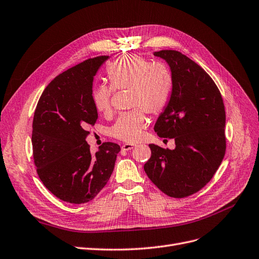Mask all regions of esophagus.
<instances>
[{
	"label": "esophagus",
	"instance_id": "34e87169",
	"mask_svg": "<svg viewBox=\"0 0 259 259\" xmlns=\"http://www.w3.org/2000/svg\"><path fill=\"white\" fill-rule=\"evenodd\" d=\"M134 147H136V145H132V144H123V145L121 146V150L128 151V150L133 149Z\"/></svg>",
	"mask_w": 259,
	"mask_h": 259
}]
</instances>
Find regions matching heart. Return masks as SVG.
Wrapping results in <instances>:
<instances>
[{"label": "heart", "instance_id": "1", "mask_svg": "<svg viewBox=\"0 0 259 259\" xmlns=\"http://www.w3.org/2000/svg\"><path fill=\"white\" fill-rule=\"evenodd\" d=\"M110 87L100 84L93 88L91 100L97 112L109 114L114 91L129 90V108H136L121 114L111 136L126 143L137 142L147 123L145 112L157 115L165 110L172 92V76L162 63H151L142 56L129 54L115 59L107 66Z\"/></svg>", "mask_w": 259, "mask_h": 259}]
</instances>
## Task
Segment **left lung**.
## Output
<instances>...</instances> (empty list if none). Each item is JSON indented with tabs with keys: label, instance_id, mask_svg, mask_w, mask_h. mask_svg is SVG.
I'll list each match as a JSON object with an SVG mask.
<instances>
[{
	"label": "left lung",
	"instance_id": "left-lung-1",
	"mask_svg": "<svg viewBox=\"0 0 259 259\" xmlns=\"http://www.w3.org/2000/svg\"><path fill=\"white\" fill-rule=\"evenodd\" d=\"M169 64L172 92L154 131L175 139L174 150L150 144L144 165L151 182L167 196L185 198L203 188L217 171L227 149L226 110L211 77L187 56L174 50L155 52Z\"/></svg>",
	"mask_w": 259,
	"mask_h": 259
}]
</instances>
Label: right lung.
Instances as JSON below:
<instances>
[{"instance_id":"obj_1","label":"right lung","mask_w":259,"mask_h":259,"mask_svg":"<svg viewBox=\"0 0 259 259\" xmlns=\"http://www.w3.org/2000/svg\"><path fill=\"white\" fill-rule=\"evenodd\" d=\"M109 56H98L59 74L41 94L32 120V156L50 192L73 204L93 200L113 172L120 147L103 143L90 152L88 128L98 114L91 93L94 76Z\"/></svg>"}]
</instances>
